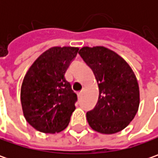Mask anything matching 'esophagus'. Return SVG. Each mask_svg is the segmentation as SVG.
Segmentation results:
<instances>
[{
	"instance_id": "obj_1",
	"label": "esophagus",
	"mask_w": 158,
	"mask_h": 158,
	"mask_svg": "<svg viewBox=\"0 0 158 158\" xmlns=\"http://www.w3.org/2000/svg\"><path fill=\"white\" fill-rule=\"evenodd\" d=\"M82 94H83V90H82V91H80V92H78V97L79 98H82Z\"/></svg>"
}]
</instances>
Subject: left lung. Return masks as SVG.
Here are the masks:
<instances>
[{"mask_svg":"<svg viewBox=\"0 0 158 158\" xmlns=\"http://www.w3.org/2000/svg\"><path fill=\"white\" fill-rule=\"evenodd\" d=\"M79 54L92 69L98 84V100L87 112L89 127L112 135L127 127L136 114L140 91L133 69L118 53L105 46H84Z\"/></svg>","mask_w":158,"mask_h":158,"instance_id":"1","label":"left lung"}]
</instances>
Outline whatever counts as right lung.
Instances as JSON below:
<instances>
[{
  "instance_id": "right-lung-1",
  "label": "right lung",
  "mask_w": 158,
  "mask_h": 158,
  "mask_svg": "<svg viewBox=\"0 0 158 158\" xmlns=\"http://www.w3.org/2000/svg\"><path fill=\"white\" fill-rule=\"evenodd\" d=\"M78 50L72 46L51 47L28 69L21 87L22 109L36 130L55 134L69 123L77 96L64 75Z\"/></svg>"
}]
</instances>
